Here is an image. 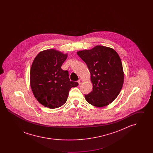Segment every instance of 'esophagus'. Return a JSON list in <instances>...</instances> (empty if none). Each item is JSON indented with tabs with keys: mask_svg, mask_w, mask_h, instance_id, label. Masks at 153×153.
Listing matches in <instances>:
<instances>
[{
	"mask_svg": "<svg viewBox=\"0 0 153 153\" xmlns=\"http://www.w3.org/2000/svg\"><path fill=\"white\" fill-rule=\"evenodd\" d=\"M78 82H79V85H81L83 82V80H82V79H80V80L78 81Z\"/></svg>",
	"mask_w": 153,
	"mask_h": 153,
	"instance_id": "1",
	"label": "esophagus"
}]
</instances>
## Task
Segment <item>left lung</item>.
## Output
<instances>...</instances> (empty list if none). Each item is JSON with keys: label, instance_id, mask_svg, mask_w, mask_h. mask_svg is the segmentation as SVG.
I'll use <instances>...</instances> for the list:
<instances>
[{"label": "left lung", "instance_id": "obj_1", "mask_svg": "<svg viewBox=\"0 0 153 153\" xmlns=\"http://www.w3.org/2000/svg\"><path fill=\"white\" fill-rule=\"evenodd\" d=\"M77 54L86 63L93 85L92 92L85 95V100L97 107L109 105L123 85V69L119 54L112 48L101 45Z\"/></svg>", "mask_w": 153, "mask_h": 153}]
</instances>
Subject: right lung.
Masks as SVG:
<instances>
[{
	"label": "right lung",
	"instance_id": "1",
	"mask_svg": "<svg viewBox=\"0 0 153 153\" xmlns=\"http://www.w3.org/2000/svg\"><path fill=\"white\" fill-rule=\"evenodd\" d=\"M67 57V53L51 49L40 51L33 60L30 87L35 98L45 107L54 109L64 105L69 90L79 85L71 81L68 72L61 68Z\"/></svg>",
	"mask_w": 153,
	"mask_h": 153
}]
</instances>
